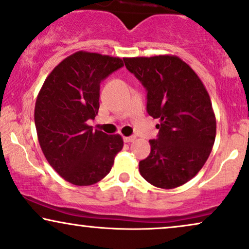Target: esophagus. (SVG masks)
<instances>
[{
  "mask_svg": "<svg viewBox=\"0 0 249 249\" xmlns=\"http://www.w3.org/2000/svg\"><path fill=\"white\" fill-rule=\"evenodd\" d=\"M136 140V137L135 136H128V137H124V143H131V142H134Z\"/></svg>",
  "mask_w": 249,
  "mask_h": 249,
  "instance_id": "esophagus-1",
  "label": "esophagus"
}]
</instances>
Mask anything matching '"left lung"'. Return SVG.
<instances>
[{"label": "left lung", "mask_w": 249, "mask_h": 249, "mask_svg": "<svg viewBox=\"0 0 249 249\" xmlns=\"http://www.w3.org/2000/svg\"><path fill=\"white\" fill-rule=\"evenodd\" d=\"M124 65L147 91L146 111L159 120L151 152L140 173L157 188L175 189L193 178L212 152L216 119L205 86L176 56L124 58Z\"/></svg>", "instance_id": "1"}]
</instances>
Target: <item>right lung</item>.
Wrapping results in <instances>:
<instances>
[{
    "label": "right lung",
    "mask_w": 249,
    "mask_h": 249,
    "mask_svg": "<svg viewBox=\"0 0 249 249\" xmlns=\"http://www.w3.org/2000/svg\"><path fill=\"white\" fill-rule=\"evenodd\" d=\"M122 66L119 57L77 51L54 67L38 92L34 120L42 152L74 185L104 178L124 147L120 135L87 124L98 113L101 82Z\"/></svg>",
    "instance_id": "1"
}]
</instances>
